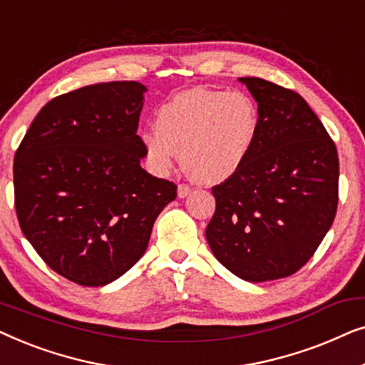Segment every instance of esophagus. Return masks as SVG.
<instances>
[{
	"label": "esophagus",
	"instance_id": "1",
	"mask_svg": "<svg viewBox=\"0 0 365 365\" xmlns=\"http://www.w3.org/2000/svg\"><path fill=\"white\" fill-rule=\"evenodd\" d=\"M189 192H191V187H189L187 184H179V186H178V197H181V199L187 197Z\"/></svg>",
	"mask_w": 365,
	"mask_h": 365
}]
</instances>
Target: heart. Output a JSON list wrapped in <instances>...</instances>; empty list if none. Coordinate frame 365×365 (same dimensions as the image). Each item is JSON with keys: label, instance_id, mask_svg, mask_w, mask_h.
<instances>
[{"label": "heart", "instance_id": "1", "mask_svg": "<svg viewBox=\"0 0 365 365\" xmlns=\"http://www.w3.org/2000/svg\"><path fill=\"white\" fill-rule=\"evenodd\" d=\"M259 109L241 91L194 88L184 91L154 114V133L139 136L149 168L166 176L176 154L187 176L214 186L241 171L259 136Z\"/></svg>", "mask_w": 365, "mask_h": 365}]
</instances>
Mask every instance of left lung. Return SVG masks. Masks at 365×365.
Here are the masks:
<instances>
[{
	"mask_svg": "<svg viewBox=\"0 0 365 365\" xmlns=\"http://www.w3.org/2000/svg\"><path fill=\"white\" fill-rule=\"evenodd\" d=\"M256 99L261 126L251 158L212 187L216 212L206 239L219 262L249 282L299 271L337 211L336 144L297 93L239 78Z\"/></svg>",
	"mask_w": 365,
	"mask_h": 365,
	"instance_id": "8db88e82",
	"label": "left lung"
}]
</instances>
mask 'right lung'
Wrapping results in <instances>:
<instances>
[{"label":"right lung","instance_id":"add662e5","mask_svg":"<svg viewBox=\"0 0 365 365\" xmlns=\"http://www.w3.org/2000/svg\"><path fill=\"white\" fill-rule=\"evenodd\" d=\"M113 81L41 108L14 154V206L24 237L79 286L116 281L146 252L176 184L144 171L138 123L144 93Z\"/></svg>","mask_w":365,"mask_h":365}]
</instances>
